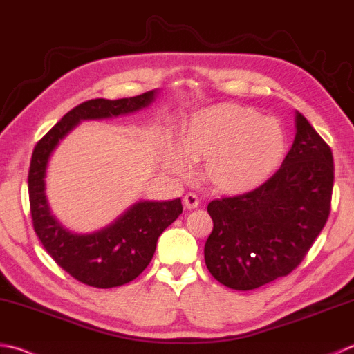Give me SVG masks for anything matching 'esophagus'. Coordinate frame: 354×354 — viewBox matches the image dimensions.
Here are the masks:
<instances>
[{
    "mask_svg": "<svg viewBox=\"0 0 354 354\" xmlns=\"http://www.w3.org/2000/svg\"><path fill=\"white\" fill-rule=\"evenodd\" d=\"M183 203H184L185 209H190V210L196 209V207L199 205V198L195 195V193H187L183 199Z\"/></svg>",
    "mask_w": 354,
    "mask_h": 354,
    "instance_id": "esophagus-1",
    "label": "esophagus"
}]
</instances>
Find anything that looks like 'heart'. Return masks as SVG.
<instances>
[{
	"label": "heart",
	"mask_w": 354,
	"mask_h": 354,
	"mask_svg": "<svg viewBox=\"0 0 354 354\" xmlns=\"http://www.w3.org/2000/svg\"><path fill=\"white\" fill-rule=\"evenodd\" d=\"M164 167L189 176L193 161H203L204 178L214 189L241 195L258 189L279 169L287 153V136L273 118L239 104H216L193 113L179 144L161 147Z\"/></svg>",
	"instance_id": "1"
}]
</instances>
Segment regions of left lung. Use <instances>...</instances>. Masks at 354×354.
<instances>
[{
    "label": "left lung",
    "mask_w": 354,
    "mask_h": 354,
    "mask_svg": "<svg viewBox=\"0 0 354 354\" xmlns=\"http://www.w3.org/2000/svg\"><path fill=\"white\" fill-rule=\"evenodd\" d=\"M295 122L292 149L268 181L207 207L213 232L205 266L228 288H259L292 273L327 223L333 155L306 116L296 112Z\"/></svg>",
    "instance_id": "8db88e82"
}]
</instances>
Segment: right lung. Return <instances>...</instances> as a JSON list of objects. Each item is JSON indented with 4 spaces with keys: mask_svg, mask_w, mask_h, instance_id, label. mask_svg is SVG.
<instances>
[{
    "mask_svg": "<svg viewBox=\"0 0 354 354\" xmlns=\"http://www.w3.org/2000/svg\"><path fill=\"white\" fill-rule=\"evenodd\" d=\"M158 90L121 100L96 98L61 118L35 145L29 169V199L35 233L55 262L86 286L120 287L150 264L158 238L183 213L181 199L138 201L112 224L93 233H75L55 218L46 196V171L53 150L81 121L106 120L149 107Z\"/></svg>",
    "mask_w": 354,
    "mask_h": 354,
    "instance_id": "add662e5",
    "label": "right lung"
}]
</instances>
